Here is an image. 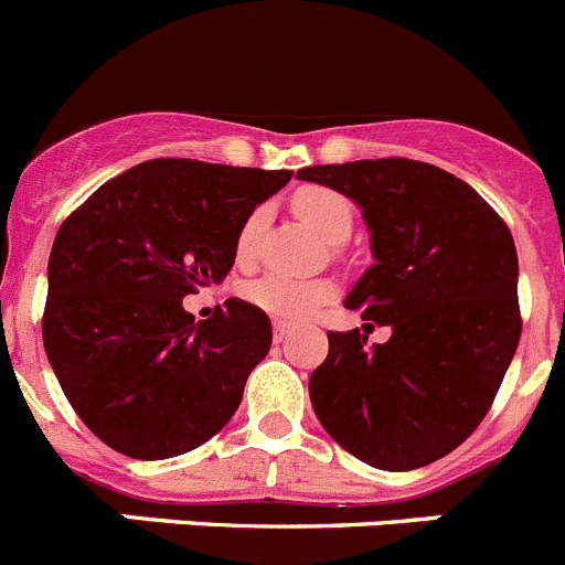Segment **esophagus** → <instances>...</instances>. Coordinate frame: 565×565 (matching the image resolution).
<instances>
[{
    "label": "esophagus",
    "instance_id": "34e87169",
    "mask_svg": "<svg viewBox=\"0 0 565 565\" xmlns=\"http://www.w3.org/2000/svg\"><path fill=\"white\" fill-rule=\"evenodd\" d=\"M291 335V328L286 322H274V344H282Z\"/></svg>",
    "mask_w": 565,
    "mask_h": 565
}]
</instances>
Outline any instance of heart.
<instances>
[{
	"instance_id": "heart-1",
	"label": "heart",
	"mask_w": 565,
	"mask_h": 565,
	"mask_svg": "<svg viewBox=\"0 0 565 565\" xmlns=\"http://www.w3.org/2000/svg\"><path fill=\"white\" fill-rule=\"evenodd\" d=\"M294 212L310 226L313 232L330 243H341L350 230H353V206L341 193L330 188H319L310 184L294 193L291 199ZM263 230V212L255 210L243 221L241 232H237V260H252L257 246V237ZM333 297V286L324 279H294L286 274H266V277L255 279L246 286V299L266 310L268 317L279 319V322H305L322 308L328 299Z\"/></svg>"
}]
</instances>
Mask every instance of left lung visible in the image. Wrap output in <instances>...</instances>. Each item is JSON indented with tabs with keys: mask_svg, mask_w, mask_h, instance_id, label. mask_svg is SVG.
Here are the masks:
<instances>
[{
	"mask_svg": "<svg viewBox=\"0 0 565 565\" xmlns=\"http://www.w3.org/2000/svg\"><path fill=\"white\" fill-rule=\"evenodd\" d=\"M297 179L361 206L375 263L344 308L392 328L372 350L359 330H330L328 359L308 384L313 412L372 468L437 462L482 423L519 347L510 230L470 184L414 159L313 164Z\"/></svg>",
	"mask_w": 565,
	"mask_h": 565,
	"instance_id": "1",
	"label": "left lung"
}]
</instances>
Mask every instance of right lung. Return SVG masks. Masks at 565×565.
<instances>
[{
  "mask_svg": "<svg viewBox=\"0 0 565 565\" xmlns=\"http://www.w3.org/2000/svg\"><path fill=\"white\" fill-rule=\"evenodd\" d=\"M291 170L151 159L106 181L61 224L46 266L44 350L95 437L170 459L232 420L271 322L226 299L195 322L181 299L221 282L243 221Z\"/></svg>",
  "mask_w": 565,
  "mask_h": 565,
  "instance_id": "add662e5",
  "label": "right lung"
}]
</instances>
